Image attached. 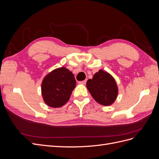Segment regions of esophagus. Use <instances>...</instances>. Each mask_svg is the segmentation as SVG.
<instances>
[{"label": "esophagus", "instance_id": "esophagus-1", "mask_svg": "<svg viewBox=\"0 0 159 159\" xmlns=\"http://www.w3.org/2000/svg\"><path fill=\"white\" fill-rule=\"evenodd\" d=\"M86 82H87V80H84V81H80V84H83V85H85L86 84Z\"/></svg>", "mask_w": 159, "mask_h": 159}]
</instances>
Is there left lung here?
<instances>
[{"label":"left lung","instance_id":"left-lung-1","mask_svg":"<svg viewBox=\"0 0 159 159\" xmlns=\"http://www.w3.org/2000/svg\"><path fill=\"white\" fill-rule=\"evenodd\" d=\"M86 85L95 102L104 106L112 105L117 98L116 81L112 75L102 70L96 72L92 80L89 79Z\"/></svg>","mask_w":159,"mask_h":159}]
</instances>
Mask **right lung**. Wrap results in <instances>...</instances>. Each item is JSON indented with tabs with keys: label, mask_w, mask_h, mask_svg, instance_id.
Wrapping results in <instances>:
<instances>
[{
	"label": "right lung",
	"mask_w": 159,
	"mask_h": 159,
	"mask_svg": "<svg viewBox=\"0 0 159 159\" xmlns=\"http://www.w3.org/2000/svg\"><path fill=\"white\" fill-rule=\"evenodd\" d=\"M76 85L74 75L66 67L54 69L48 74L41 85L44 103L54 108L61 107L70 98Z\"/></svg>",
	"instance_id": "add662e5"
}]
</instances>
